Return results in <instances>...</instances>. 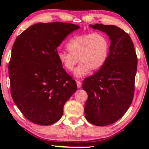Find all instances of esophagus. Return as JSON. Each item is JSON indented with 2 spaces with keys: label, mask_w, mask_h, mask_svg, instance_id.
I'll use <instances>...</instances> for the list:
<instances>
[{
  "label": "esophagus",
  "mask_w": 149,
  "mask_h": 149,
  "mask_svg": "<svg viewBox=\"0 0 149 149\" xmlns=\"http://www.w3.org/2000/svg\"><path fill=\"white\" fill-rule=\"evenodd\" d=\"M77 87L80 88L81 87V82L80 81H77Z\"/></svg>",
  "instance_id": "34e87169"
}]
</instances>
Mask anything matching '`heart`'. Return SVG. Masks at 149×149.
Masks as SVG:
<instances>
[{
  "instance_id": "obj_1",
  "label": "heart",
  "mask_w": 149,
  "mask_h": 149,
  "mask_svg": "<svg viewBox=\"0 0 149 149\" xmlns=\"http://www.w3.org/2000/svg\"><path fill=\"white\" fill-rule=\"evenodd\" d=\"M69 52H60L58 59L65 70L71 72L80 61L74 74L83 77L92 71H97L104 66L109 58L111 43L102 32H87L74 36L66 45Z\"/></svg>"
}]
</instances>
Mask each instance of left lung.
<instances>
[{"label":"left lung","mask_w":149,"mask_h":149,"mask_svg":"<svg viewBox=\"0 0 149 149\" xmlns=\"http://www.w3.org/2000/svg\"><path fill=\"white\" fill-rule=\"evenodd\" d=\"M89 26L107 34L111 41L105 65L85 78L83 84L88 95L85 118L93 125L106 126L118 121L131 105L138 59L131 38L121 28L99 24Z\"/></svg>","instance_id":"8db88e82"}]
</instances>
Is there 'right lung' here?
Segmentation results:
<instances>
[{
	"mask_svg": "<svg viewBox=\"0 0 149 149\" xmlns=\"http://www.w3.org/2000/svg\"><path fill=\"white\" fill-rule=\"evenodd\" d=\"M79 28L60 22L38 23L14 42L9 64L11 94L32 123L49 125L60 120L65 103L77 91L76 81L59 62L57 47Z\"/></svg>",
	"mask_w": 149,
	"mask_h": 149,
	"instance_id": "1",
	"label": "right lung"
}]
</instances>
